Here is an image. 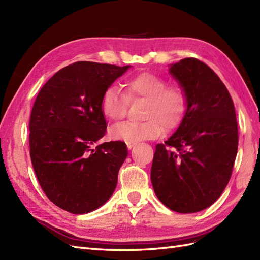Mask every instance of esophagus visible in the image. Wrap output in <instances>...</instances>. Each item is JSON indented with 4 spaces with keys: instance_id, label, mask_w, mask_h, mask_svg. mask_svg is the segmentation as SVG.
<instances>
[{
    "instance_id": "obj_1",
    "label": "esophagus",
    "mask_w": 260,
    "mask_h": 260,
    "mask_svg": "<svg viewBox=\"0 0 260 260\" xmlns=\"http://www.w3.org/2000/svg\"><path fill=\"white\" fill-rule=\"evenodd\" d=\"M126 145H127V148H128V150H132V148H133L136 145V143H126Z\"/></svg>"
}]
</instances>
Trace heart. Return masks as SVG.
<instances>
[{"label":"heart","instance_id":"heart-1","mask_svg":"<svg viewBox=\"0 0 260 260\" xmlns=\"http://www.w3.org/2000/svg\"><path fill=\"white\" fill-rule=\"evenodd\" d=\"M126 95L116 87H109L101 99V110L110 121L124 119L128 101H144L146 106L141 124L125 123L114 126L109 135L115 141L137 143L153 140L162 129L172 131L178 127L186 112V96L179 87H168V81L152 74H142L125 84Z\"/></svg>","mask_w":260,"mask_h":260}]
</instances>
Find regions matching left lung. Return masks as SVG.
Wrapping results in <instances>:
<instances>
[{
	"instance_id": "left-lung-1",
	"label": "left lung",
	"mask_w": 260,
	"mask_h": 260,
	"mask_svg": "<svg viewBox=\"0 0 260 260\" xmlns=\"http://www.w3.org/2000/svg\"><path fill=\"white\" fill-rule=\"evenodd\" d=\"M186 96L178 129L154 153L151 181L164 206L180 213L207 209L218 200L233 173L238 151L234 102L214 71L196 58L170 64Z\"/></svg>"
}]
</instances>
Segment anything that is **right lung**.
<instances>
[{"label":"right lung","instance_id":"obj_1","mask_svg":"<svg viewBox=\"0 0 260 260\" xmlns=\"http://www.w3.org/2000/svg\"><path fill=\"white\" fill-rule=\"evenodd\" d=\"M131 66L78 61L41 88L30 117V156L52 203L75 214L91 212L112 197L127 157L120 141L98 144L107 125L104 91Z\"/></svg>","mask_w":260,"mask_h":260}]
</instances>
